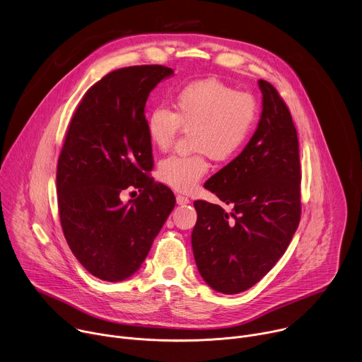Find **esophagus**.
Listing matches in <instances>:
<instances>
[{"label": "esophagus", "instance_id": "34e87169", "mask_svg": "<svg viewBox=\"0 0 362 362\" xmlns=\"http://www.w3.org/2000/svg\"><path fill=\"white\" fill-rule=\"evenodd\" d=\"M176 202H177V204H187V203H190L189 197L183 196V194H177L176 196Z\"/></svg>", "mask_w": 362, "mask_h": 362}]
</instances>
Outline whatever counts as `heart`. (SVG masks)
Returning <instances> with one entry per match:
<instances>
[{
	"mask_svg": "<svg viewBox=\"0 0 362 362\" xmlns=\"http://www.w3.org/2000/svg\"><path fill=\"white\" fill-rule=\"evenodd\" d=\"M257 120V101L247 91H238L222 81H192L177 90L173 110L154 107L146 120L151 144L168 150L177 133L192 132L189 156L173 154L158 168L159 179L179 192H192L209 170L208 154L216 160L233 159L247 143Z\"/></svg>",
	"mask_w": 362,
	"mask_h": 362,
	"instance_id": "heart-1",
	"label": "heart"
}]
</instances>
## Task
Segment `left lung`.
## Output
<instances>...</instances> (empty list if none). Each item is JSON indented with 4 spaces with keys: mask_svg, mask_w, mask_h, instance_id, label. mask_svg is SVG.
I'll return each mask as SVG.
<instances>
[{
    "mask_svg": "<svg viewBox=\"0 0 362 362\" xmlns=\"http://www.w3.org/2000/svg\"><path fill=\"white\" fill-rule=\"evenodd\" d=\"M262 115L238 158L204 187L232 211L194 200L196 267L216 292L233 295L259 282L285 253L300 219L299 143L276 88L259 80Z\"/></svg>",
    "mask_w": 362,
    "mask_h": 362,
    "instance_id": "left-lung-1",
    "label": "left lung"
}]
</instances>
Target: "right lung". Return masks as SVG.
Instances as JSON below:
<instances>
[{
    "label": "right lung",
    "mask_w": 362,
    "mask_h": 362,
    "mask_svg": "<svg viewBox=\"0 0 362 362\" xmlns=\"http://www.w3.org/2000/svg\"><path fill=\"white\" fill-rule=\"evenodd\" d=\"M172 74L159 64L115 70L86 91L69 124L57 165L60 222L73 255L98 279L132 276L175 208L173 192L148 175L144 116L148 93ZM129 187L141 194L124 205L119 193Z\"/></svg>",
    "instance_id": "1"
}]
</instances>
